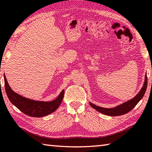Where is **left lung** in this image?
I'll return each instance as SVG.
<instances>
[{"mask_svg":"<svg viewBox=\"0 0 152 152\" xmlns=\"http://www.w3.org/2000/svg\"><path fill=\"white\" fill-rule=\"evenodd\" d=\"M147 85H148V78L147 76L145 75V82L143 87L141 89V90L140 91L139 93L136 95V96L133 98V99L128 101L126 103L123 104H121V105L116 107L115 108H111V109H107V108H103V107H98L96 105H94L93 103H90V105L94 109L97 110V111H99L102 113L109 115V116H120L123 115L127 113L129 111H131V110L135 107V106L137 105L138 103L140 101L143 96H144V94L145 91H146L147 88Z\"/></svg>","mask_w":152,"mask_h":152,"instance_id":"8db88e82","label":"left lung"}]
</instances>
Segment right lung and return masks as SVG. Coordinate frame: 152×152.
<instances>
[{"label": "right lung", "instance_id": "obj_1", "mask_svg": "<svg viewBox=\"0 0 152 152\" xmlns=\"http://www.w3.org/2000/svg\"><path fill=\"white\" fill-rule=\"evenodd\" d=\"M4 86L7 96L10 102L23 113L33 117H42L56 110L63 99L64 91L62 90L56 99L52 102H38L20 96L12 90L4 75Z\"/></svg>", "mask_w": 152, "mask_h": 152}]
</instances>
